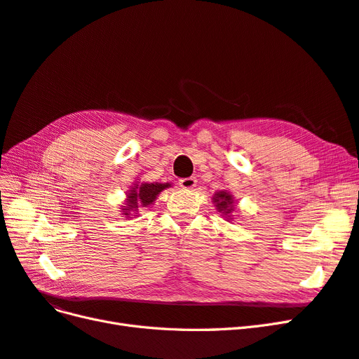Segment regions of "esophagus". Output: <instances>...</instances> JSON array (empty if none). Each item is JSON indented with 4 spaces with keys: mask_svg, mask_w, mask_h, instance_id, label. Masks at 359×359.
Returning <instances> with one entry per match:
<instances>
[{
    "mask_svg": "<svg viewBox=\"0 0 359 359\" xmlns=\"http://www.w3.org/2000/svg\"><path fill=\"white\" fill-rule=\"evenodd\" d=\"M196 182H198V180L194 178V177L182 178V180H180V187L186 189V190H190V189H193V187H196Z\"/></svg>",
    "mask_w": 359,
    "mask_h": 359,
    "instance_id": "obj_1",
    "label": "esophagus"
}]
</instances>
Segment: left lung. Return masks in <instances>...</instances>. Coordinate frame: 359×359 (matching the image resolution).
<instances>
[{
	"label": "left lung",
	"instance_id": "8db88e82",
	"mask_svg": "<svg viewBox=\"0 0 359 359\" xmlns=\"http://www.w3.org/2000/svg\"><path fill=\"white\" fill-rule=\"evenodd\" d=\"M212 201L215 203L217 211L222 212L226 217V219L232 220L231 214L235 211V203H233V196H232V194L227 191V190L217 191L214 196H212Z\"/></svg>",
	"mask_w": 359,
	"mask_h": 359
}]
</instances>
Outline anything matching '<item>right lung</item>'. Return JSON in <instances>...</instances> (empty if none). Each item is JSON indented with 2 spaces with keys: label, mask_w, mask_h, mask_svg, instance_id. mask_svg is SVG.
<instances>
[{
  "label": "right lung",
  "mask_w": 359,
  "mask_h": 359,
  "mask_svg": "<svg viewBox=\"0 0 359 359\" xmlns=\"http://www.w3.org/2000/svg\"><path fill=\"white\" fill-rule=\"evenodd\" d=\"M170 184L169 182H142V184H133L132 190L127 191V201L123 206V215L130 217L135 215L137 208L140 206H148L153 205L154 201L157 199V196L160 194V191H163L165 189H169Z\"/></svg>",
  "instance_id": "1"
}]
</instances>
